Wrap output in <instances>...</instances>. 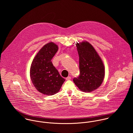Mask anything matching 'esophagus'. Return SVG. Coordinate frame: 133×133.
<instances>
[{
  "instance_id": "1",
  "label": "esophagus",
  "mask_w": 133,
  "mask_h": 133,
  "mask_svg": "<svg viewBox=\"0 0 133 133\" xmlns=\"http://www.w3.org/2000/svg\"><path fill=\"white\" fill-rule=\"evenodd\" d=\"M71 76H68V77L66 78V80H71Z\"/></svg>"
}]
</instances>
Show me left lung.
<instances>
[{"instance_id": "obj_1", "label": "left lung", "mask_w": 133, "mask_h": 133, "mask_svg": "<svg viewBox=\"0 0 133 133\" xmlns=\"http://www.w3.org/2000/svg\"><path fill=\"white\" fill-rule=\"evenodd\" d=\"M76 46L79 57L80 73L73 79V81L81 91L91 92L102 83L105 74L104 66L101 59L90 43H77Z\"/></svg>"}]
</instances>
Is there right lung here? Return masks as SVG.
Returning a JSON list of instances; mask_svg holds the SVG:
<instances>
[{
  "instance_id": "right-lung-1",
  "label": "right lung",
  "mask_w": 133,
  "mask_h": 133,
  "mask_svg": "<svg viewBox=\"0 0 133 133\" xmlns=\"http://www.w3.org/2000/svg\"><path fill=\"white\" fill-rule=\"evenodd\" d=\"M58 49V46L53 42L46 44L38 52L31 66L32 83L39 92L44 95L57 93L65 81L51 61Z\"/></svg>"
}]
</instances>
